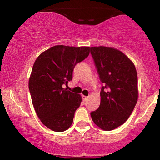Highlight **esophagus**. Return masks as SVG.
Instances as JSON below:
<instances>
[{"instance_id": "obj_1", "label": "esophagus", "mask_w": 160, "mask_h": 160, "mask_svg": "<svg viewBox=\"0 0 160 160\" xmlns=\"http://www.w3.org/2000/svg\"><path fill=\"white\" fill-rule=\"evenodd\" d=\"M82 100L84 102H86L87 101V100H88V97H87V96L85 95H82Z\"/></svg>"}]
</instances>
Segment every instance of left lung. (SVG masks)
<instances>
[{"label": "left lung", "instance_id": "8db88e82", "mask_svg": "<svg viewBox=\"0 0 160 160\" xmlns=\"http://www.w3.org/2000/svg\"><path fill=\"white\" fill-rule=\"evenodd\" d=\"M100 82L99 108L90 113L96 125L110 131L123 124L132 113L137 103L138 76L132 61L113 48H90Z\"/></svg>", "mask_w": 160, "mask_h": 160}]
</instances>
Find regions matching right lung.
I'll list each match as a JSON object with an SVG mask.
<instances>
[{
    "label": "right lung",
    "mask_w": 160,
    "mask_h": 160,
    "mask_svg": "<svg viewBox=\"0 0 160 160\" xmlns=\"http://www.w3.org/2000/svg\"><path fill=\"white\" fill-rule=\"evenodd\" d=\"M89 50L87 47L54 46L35 61L29 79L30 93L37 116L50 130L63 132L73 123L82 98L63 86L72 80L74 67L88 57Z\"/></svg>",
    "instance_id": "right-lung-1"
}]
</instances>
